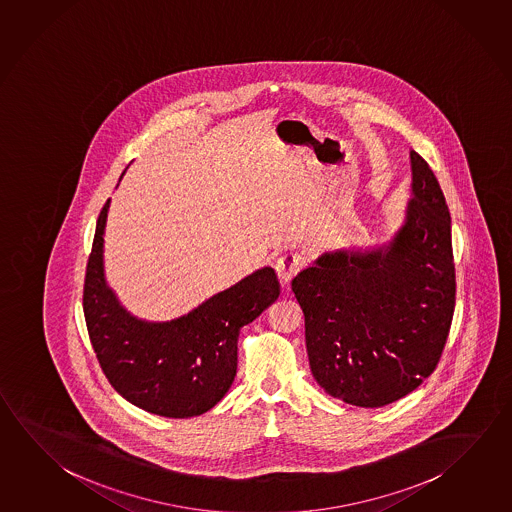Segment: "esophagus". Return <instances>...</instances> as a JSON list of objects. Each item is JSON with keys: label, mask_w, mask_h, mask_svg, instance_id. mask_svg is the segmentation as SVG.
I'll list each match as a JSON object with an SVG mask.
<instances>
[{"label": "esophagus", "mask_w": 512, "mask_h": 512, "mask_svg": "<svg viewBox=\"0 0 512 512\" xmlns=\"http://www.w3.org/2000/svg\"><path fill=\"white\" fill-rule=\"evenodd\" d=\"M302 266H304V259H302L300 253H282V255L278 257L277 266H275L280 282H282V284H289V282L295 278L296 273L302 269Z\"/></svg>", "instance_id": "esophagus-1"}]
</instances>
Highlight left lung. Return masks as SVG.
<instances>
[{
	"label": "left lung",
	"mask_w": 512,
	"mask_h": 512,
	"mask_svg": "<svg viewBox=\"0 0 512 512\" xmlns=\"http://www.w3.org/2000/svg\"><path fill=\"white\" fill-rule=\"evenodd\" d=\"M410 163L412 199L394 237L365 252L323 253L291 282L316 383L363 408L394 403L430 376L455 311L446 198L415 151Z\"/></svg>",
	"instance_id": "8db88e82"
}]
</instances>
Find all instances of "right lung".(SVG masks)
Here are the masks:
<instances>
[{
  "label": "right lung",
  "instance_id": "1",
  "mask_svg": "<svg viewBox=\"0 0 512 512\" xmlns=\"http://www.w3.org/2000/svg\"><path fill=\"white\" fill-rule=\"evenodd\" d=\"M109 203L100 210L82 296L100 367L118 394L145 412L172 419L208 412L234 383L241 327L280 295L277 275L269 266L257 269L171 322L136 318L104 275Z\"/></svg>",
  "mask_w": 512,
  "mask_h": 512
}]
</instances>
